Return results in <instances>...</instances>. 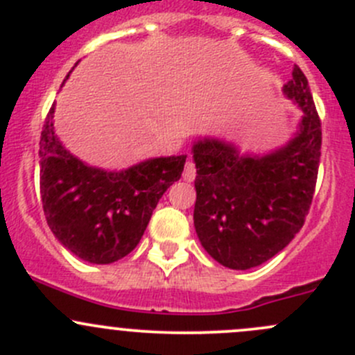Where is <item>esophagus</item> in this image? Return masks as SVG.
<instances>
[{"mask_svg":"<svg viewBox=\"0 0 355 355\" xmlns=\"http://www.w3.org/2000/svg\"><path fill=\"white\" fill-rule=\"evenodd\" d=\"M194 178H196V166L194 163H192V159H187V163H185V170H184V180L192 182Z\"/></svg>","mask_w":355,"mask_h":355,"instance_id":"esophagus-1","label":"esophagus"}]
</instances>
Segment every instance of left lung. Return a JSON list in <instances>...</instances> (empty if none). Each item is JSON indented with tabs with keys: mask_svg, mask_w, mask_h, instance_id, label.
Wrapping results in <instances>:
<instances>
[{
	"mask_svg": "<svg viewBox=\"0 0 355 355\" xmlns=\"http://www.w3.org/2000/svg\"><path fill=\"white\" fill-rule=\"evenodd\" d=\"M284 96L302 111L287 142L263 153L204 135L192 142L194 227L207 254L250 270L285 249L302 228L316 187L321 123L306 75L293 67Z\"/></svg>",
	"mask_w": 355,
	"mask_h": 355,
	"instance_id": "8db88e82",
	"label": "left lung"
}]
</instances>
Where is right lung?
<instances>
[{"label": "right lung", "mask_w": 355, "mask_h": 355, "mask_svg": "<svg viewBox=\"0 0 355 355\" xmlns=\"http://www.w3.org/2000/svg\"><path fill=\"white\" fill-rule=\"evenodd\" d=\"M53 118L55 106L39 142L46 221L78 259L114 263L141 242L157 200L182 177L187 155L149 157L123 170L92 166L63 146Z\"/></svg>", "instance_id": "right-lung-1"}]
</instances>
